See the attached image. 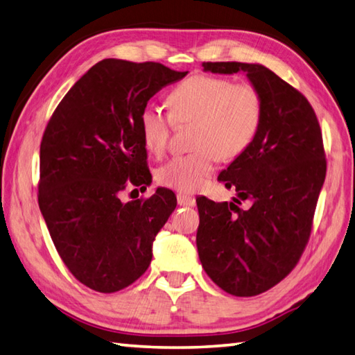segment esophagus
<instances>
[{"instance_id": "esophagus-1", "label": "esophagus", "mask_w": 355, "mask_h": 355, "mask_svg": "<svg viewBox=\"0 0 355 355\" xmlns=\"http://www.w3.org/2000/svg\"><path fill=\"white\" fill-rule=\"evenodd\" d=\"M177 202L180 206H186V207H192L195 206V198L189 197V195H184V193H178L177 195Z\"/></svg>"}]
</instances>
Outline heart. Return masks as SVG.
<instances>
[{
	"label": "heart",
	"instance_id": "obj_1",
	"mask_svg": "<svg viewBox=\"0 0 355 355\" xmlns=\"http://www.w3.org/2000/svg\"><path fill=\"white\" fill-rule=\"evenodd\" d=\"M171 114L146 105L139 117L143 143L150 154L168 148L173 123H193V153L177 155L157 171V182L180 192L200 191L215 169L216 158L230 160L250 146L262 120V99L252 84L197 74L169 94Z\"/></svg>",
	"mask_w": 355,
	"mask_h": 355
}]
</instances>
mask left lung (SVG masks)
Here are the masks:
<instances>
[{
    "label": "left lung",
    "mask_w": 355,
    "mask_h": 355,
    "mask_svg": "<svg viewBox=\"0 0 355 355\" xmlns=\"http://www.w3.org/2000/svg\"><path fill=\"white\" fill-rule=\"evenodd\" d=\"M202 71L244 73L262 99L253 141L221 171L230 202L197 198V248L207 276L233 296L270 290L296 266L308 243L327 175L322 131L310 102L261 64L202 62ZM241 199L251 201L239 209Z\"/></svg>",
    "instance_id": "1"
}]
</instances>
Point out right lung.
<instances>
[{"label":"right lung","mask_w":355,"mask_h":355,"mask_svg":"<svg viewBox=\"0 0 355 355\" xmlns=\"http://www.w3.org/2000/svg\"><path fill=\"white\" fill-rule=\"evenodd\" d=\"M186 74L158 62L103 59L70 88L45 128L37 202L67 268L94 291L116 293L145 273L155 235L177 206L166 187L128 202L120 192L153 183L140 112Z\"/></svg>","instance_id":"1"}]
</instances>
